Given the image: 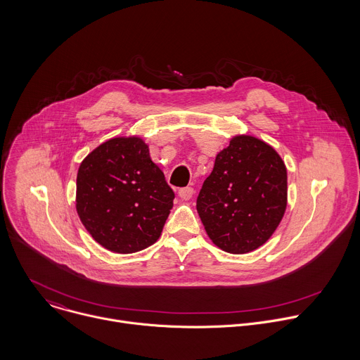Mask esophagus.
Returning <instances> with one entry per match:
<instances>
[{"mask_svg": "<svg viewBox=\"0 0 360 360\" xmlns=\"http://www.w3.org/2000/svg\"><path fill=\"white\" fill-rule=\"evenodd\" d=\"M178 195L182 200H189L192 196H193V188L191 186H186V188H181L178 191Z\"/></svg>", "mask_w": 360, "mask_h": 360, "instance_id": "34e87169", "label": "esophagus"}]
</instances>
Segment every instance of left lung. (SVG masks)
<instances>
[{"label": "left lung", "instance_id": "left-lung-1", "mask_svg": "<svg viewBox=\"0 0 360 360\" xmlns=\"http://www.w3.org/2000/svg\"><path fill=\"white\" fill-rule=\"evenodd\" d=\"M288 205V171L279 153L252 135H235L215 158L196 199L210 239L242 255L269 240Z\"/></svg>", "mask_w": 360, "mask_h": 360}]
</instances>
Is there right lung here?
<instances>
[{
	"label": "right lung",
	"instance_id": "1",
	"mask_svg": "<svg viewBox=\"0 0 360 360\" xmlns=\"http://www.w3.org/2000/svg\"><path fill=\"white\" fill-rule=\"evenodd\" d=\"M174 198L141 136L102 142L78 168V217L95 242L115 253H134L155 243Z\"/></svg>",
	"mask_w": 360,
	"mask_h": 360
}]
</instances>
